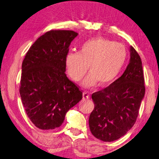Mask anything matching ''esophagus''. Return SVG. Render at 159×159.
<instances>
[{
    "label": "esophagus",
    "mask_w": 159,
    "mask_h": 159,
    "mask_svg": "<svg viewBox=\"0 0 159 159\" xmlns=\"http://www.w3.org/2000/svg\"><path fill=\"white\" fill-rule=\"evenodd\" d=\"M83 98H84V100H88L90 98V95L88 94V93L84 92L83 93Z\"/></svg>",
    "instance_id": "34e87169"
}]
</instances>
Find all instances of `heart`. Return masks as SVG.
Listing matches in <instances>:
<instances>
[{"label": "heart", "mask_w": 159, "mask_h": 159, "mask_svg": "<svg viewBox=\"0 0 159 159\" xmlns=\"http://www.w3.org/2000/svg\"><path fill=\"white\" fill-rule=\"evenodd\" d=\"M127 52L124 45L112 40L96 37L88 40L78 53H69L65 65L74 81H79L87 71L89 74L83 80L85 88H93L98 84L107 86L117 79L124 67Z\"/></svg>", "instance_id": "obj_1"}]
</instances>
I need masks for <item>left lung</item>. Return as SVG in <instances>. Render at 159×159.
<instances>
[{"label":"left lung","instance_id":"obj_1","mask_svg":"<svg viewBox=\"0 0 159 159\" xmlns=\"http://www.w3.org/2000/svg\"><path fill=\"white\" fill-rule=\"evenodd\" d=\"M130 59L119 79L92 94L95 107L90 113L92 134L103 142H113L126 134L137 120L145 94L144 78L139 55L132 46Z\"/></svg>","mask_w":159,"mask_h":159}]
</instances>
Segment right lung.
Returning <instances> with one entry per match:
<instances>
[{
	"instance_id": "right-lung-1",
	"label": "right lung",
	"mask_w": 159,
	"mask_h": 159,
	"mask_svg": "<svg viewBox=\"0 0 159 159\" xmlns=\"http://www.w3.org/2000/svg\"><path fill=\"white\" fill-rule=\"evenodd\" d=\"M77 35L71 30L47 32L22 61L20 94L27 116L39 129L59 127L66 112L82 99L83 93L65 74V58Z\"/></svg>"
}]
</instances>
